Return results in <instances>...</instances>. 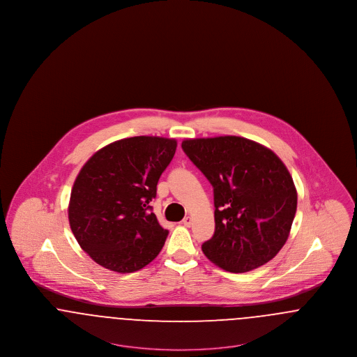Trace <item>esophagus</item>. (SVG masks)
Returning a JSON list of instances; mask_svg holds the SVG:
<instances>
[{
  "instance_id": "1",
  "label": "esophagus",
  "mask_w": 357,
  "mask_h": 357,
  "mask_svg": "<svg viewBox=\"0 0 357 357\" xmlns=\"http://www.w3.org/2000/svg\"><path fill=\"white\" fill-rule=\"evenodd\" d=\"M182 223H183L186 227H188V226H191V223H192V218H191L190 215H188V217H185Z\"/></svg>"
}]
</instances>
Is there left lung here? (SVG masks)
I'll return each instance as SVG.
<instances>
[{
    "mask_svg": "<svg viewBox=\"0 0 357 357\" xmlns=\"http://www.w3.org/2000/svg\"><path fill=\"white\" fill-rule=\"evenodd\" d=\"M182 149L214 190L215 231L202 245L204 255L231 273L269 262L285 245L297 210L282 160L241 136L186 139Z\"/></svg>",
    "mask_w": 357,
    "mask_h": 357,
    "instance_id": "1",
    "label": "left lung"
}]
</instances>
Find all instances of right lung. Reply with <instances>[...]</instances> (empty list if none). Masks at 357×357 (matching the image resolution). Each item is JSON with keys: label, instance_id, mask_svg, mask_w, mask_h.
Instances as JSON below:
<instances>
[{"label": "right lung", "instance_id": "add662e5", "mask_svg": "<svg viewBox=\"0 0 357 357\" xmlns=\"http://www.w3.org/2000/svg\"><path fill=\"white\" fill-rule=\"evenodd\" d=\"M176 140L134 136L93 153L79 172L68 206L70 230L96 264L116 273L149 265L162 250L163 229L150 202Z\"/></svg>", "mask_w": 357, "mask_h": 357}]
</instances>
